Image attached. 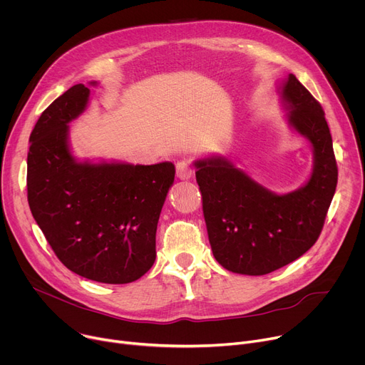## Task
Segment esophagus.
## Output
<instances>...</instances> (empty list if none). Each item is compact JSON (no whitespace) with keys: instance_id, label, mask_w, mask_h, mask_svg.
I'll use <instances>...</instances> for the list:
<instances>
[{"instance_id":"1","label":"esophagus","mask_w":365,"mask_h":365,"mask_svg":"<svg viewBox=\"0 0 365 365\" xmlns=\"http://www.w3.org/2000/svg\"><path fill=\"white\" fill-rule=\"evenodd\" d=\"M175 170H177V177H178L180 180H188V178H191V175H192L191 165H190V162L185 160V159L177 162V168H175Z\"/></svg>"}]
</instances>
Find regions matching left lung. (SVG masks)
<instances>
[{"mask_svg":"<svg viewBox=\"0 0 365 365\" xmlns=\"http://www.w3.org/2000/svg\"><path fill=\"white\" fill-rule=\"evenodd\" d=\"M291 127L313 146L310 180L276 194L227 158L195 160V180L213 256L230 272L260 276L284 267L317 241L338 184L331 135L322 105L294 74L280 91Z\"/></svg>","mask_w":365,"mask_h":365,"instance_id":"obj_1","label":"left lung"}]
</instances>
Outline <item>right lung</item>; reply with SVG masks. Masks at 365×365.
Returning a JSON list of instances; mask_svg holds the SVG:
<instances>
[{"mask_svg":"<svg viewBox=\"0 0 365 365\" xmlns=\"http://www.w3.org/2000/svg\"><path fill=\"white\" fill-rule=\"evenodd\" d=\"M89 95L80 83L42 112L29 138L27 202L67 269L102 284H128L155 263L158 220L175 166L77 162L68 123L86 109Z\"/></svg>","mask_w":365,"mask_h":365,"instance_id":"obj_1","label":"right lung"}]
</instances>
